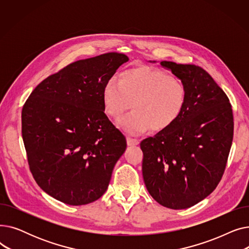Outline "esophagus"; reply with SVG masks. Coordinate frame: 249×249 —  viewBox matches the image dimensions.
I'll use <instances>...</instances> for the list:
<instances>
[{
	"label": "esophagus",
	"instance_id": "obj_1",
	"mask_svg": "<svg viewBox=\"0 0 249 249\" xmlns=\"http://www.w3.org/2000/svg\"><path fill=\"white\" fill-rule=\"evenodd\" d=\"M127 144L130 145V146L138 145L139 144V140L135 139V138H131V137H127Z\"/></svg>",
	"mask_w": 249,
	"mask_h": 249
}]
</instances>
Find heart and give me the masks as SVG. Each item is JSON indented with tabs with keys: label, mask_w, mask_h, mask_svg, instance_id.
<instances>
[{
	"label": "heart",
	"mask_w": 249,
	"mask_h": 249,
	"mask_svg": "<svg viewBox=\"0 0 249 249\" xmlns=\"http://www.w3.org/2000/svg\"><path fill=\"white\" fill-rule=\"evenodd\" d=\"M102 99L105 112L114 119L133 106L134 111L120 121L125 131L139 134L151 128L154 132H162L184 112L187 89L179 78L142 65L123 71L119 81L110 78L104 86Z\"/></svg>",
	"instance_id": "obj_1"
}]
</instances>
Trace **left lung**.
<instances>
[{
  "label": "left lung",
  "mask_w": 249,
  "mask_h": 249,
  "mask_svg": "<svg viewBox=\"0 0 249 249\" xmlns=\"http://www.w3.org/2000/svg\"><path fill=\"white\" fill-rule=\"evenodd\" d=\"M184 83L187 104L165 131L142 140V175L151 197L180 210L198 204L218 186L233 140L228 97L205 70L195 64L161 61Z\"/></svg>",
  "instance_id": "1"
}]
</instances>
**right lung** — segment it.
<instances>
[{"mask_svg": "<svg viewBox=\"0 0 249 249\" xmlns=\"http://www.w3.org/2000/svg\"><path fill=\"white\" fill-rule=\"evenodd\" d=\"M129 58L108 52L74 61L39 84L22 109L30 172L45 193L68 205L100 199L126 138L105 114L104 86Z\"/></svg>", "mask_w": 249, "mask_h": 249, "instance_id": "right-lung-1", "label": "right lung"}]
</instances>
